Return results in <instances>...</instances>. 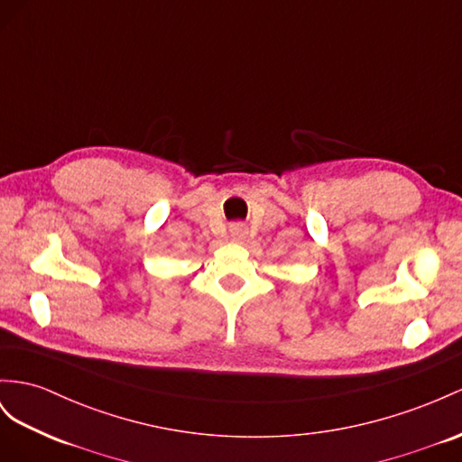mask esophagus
I'll list each match as a JSON object with an SVG mask.
<instances>
[{
    "mask_svg": "<svg viewBox=\"0 0 462 462\" xmlns=\"http://www.w3.org/2000/svg\"><path fill=\"white\" fill-rule=\"evenodd\" d=\"M230 234H232L234 240H242L244 236H245V226H244V224H240V222L238 224H232Z\"/></svg>",
    "mask_w": 462,
    "mask_h": 462,
    "instance_id": "1",
    "label": "esophagus"
}]
</instances>
